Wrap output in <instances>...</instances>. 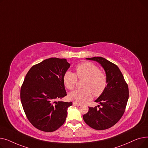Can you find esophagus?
<instances>
[{
	"instance_id": "esophagus-1",
	"label": "esophagus",
	"mask_w": 148,
	"mask_h": 148,
	"mask_svg": "<svg viewBox=\"0 0 148 148\" xmlns=\"http://www.w3.org/2000/svg\"><path fill=\"white\" fill-rule=\"evenodd\" d=\"M73 105L76 106H81V104H80L77 103H75V102H74V103H73Z\"/></svg>"
}]
</instances>
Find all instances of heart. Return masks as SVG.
<instances>
[{
	"label": "heart",
	"instance_id": "obj_1",
	"mask_svg": "<svg viewBox=\"0 0 148 148\" xmlns=\"http://www.w3.org/2000/svg\"><path fill=\"white\" fill-rule=\"evenodd\" d=\"M76 75L66 71L64 75V83L69 90L74 88L77 80L83 79V89H77L69 94V98L77 103H83L90 100L92 92L95 97L101 95L106 88L107 80L106 75L100 71L99 68L90 62H85L77 66L75 68ZM77 76H76V75Z\"/></svg>",
	"mask_w": 148,
	"mask_h": 148
}]
</instances>
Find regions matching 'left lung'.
I'll return each mask as SVG.
<instances>
[{
	"label": "left lung",
	"mask_w": 148,
	"mask_h": 148,
	"mask_svg": "<svg viewBox=\"0 0 148 148\" xmlns=\"http://www.w3.org/2000/svg\"><path fill=\"white\" fill-rule=\"evenodd\" d=\"M86 59L96 61L101 65L106 73L107 84L103 94L95 101L101 107H89L83 118L92 128L106 130L115 125L124 113L129 98L128 86L117 65L102 57Z\"/></svg>",
	"instance_id": "obj_1"
}]
</instances>
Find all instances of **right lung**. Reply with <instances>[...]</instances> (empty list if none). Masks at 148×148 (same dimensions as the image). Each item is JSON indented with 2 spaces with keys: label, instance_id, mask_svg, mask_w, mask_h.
<instances>
[{
  "label": "right lung",
  "instance_id": "add662e5",
  "mask_svg": "<svg viewBox=\"0 0 148 148\" xmlns=\"http://www.w3.org/2000/svg\"><path fill=\"white\" fill-rule=\"evenodd\" d=\"M70 65L65 59L51 58L27 73L21 88V102L28 120L37 129L53 132L64 123L73 103L56 100L66 95L63 78Z\"/></svg>",
  "mask_w": 148,
  "mask_h": 148
}]
</instances>
